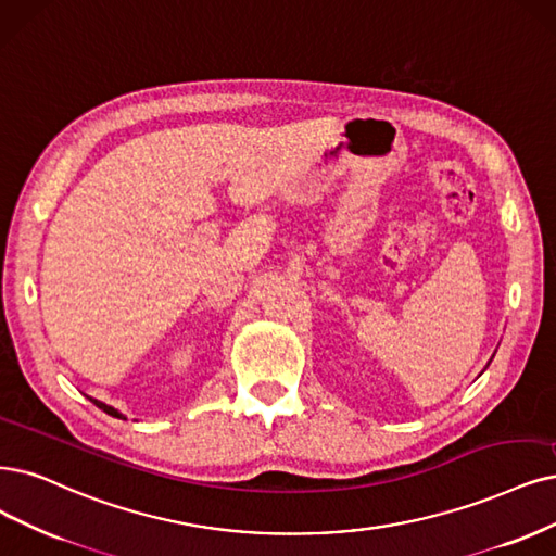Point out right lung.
<instances>
[{
	"label": "right lung",
	"mask_w": 556,
	"mask_h": 556,
	"mask_svg": "<svg viewBox=\"0 0 556 556\" xmlns=\"http://www.w3.org/2000/svg\"><path fill=\"white\" fill-rule=\"evenodd\" d=\"M91 403H96V405H98V407L102 409V413H108L110 417H116V419H128L126 415H121L116 407H112V405H108V403H102V401H96V399H91Z\"/></svg>",
	"instance_id": "right-lung-1"
}]
</instances>
